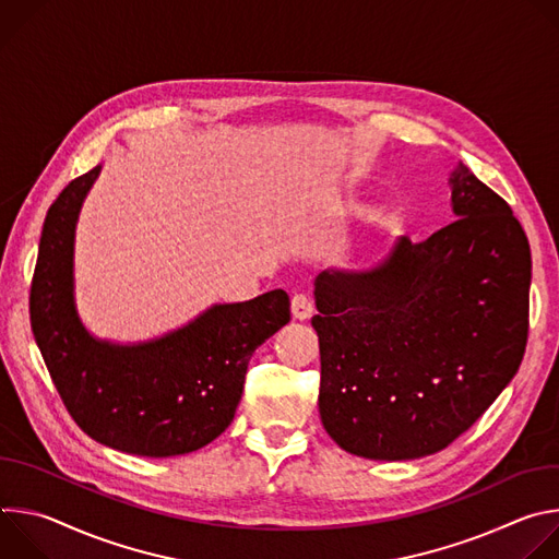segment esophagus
I'll list each match as a JSON object with an SVG mask.
<instances>
[{"instance_id":"1","label":"esophagus","mask_w":559,"mask_h":559,"mask_svg":"<svg viewBox=\"0 0 559 559\" xmlns=\"http://www.w3.org/2000/svg\"><path fill=\"white\" fill-rule=\"evenodd\" d=\"M313 313V302L307 294H294L292 296V316L296 321H307Z\"/></svg>"}]
</instances>
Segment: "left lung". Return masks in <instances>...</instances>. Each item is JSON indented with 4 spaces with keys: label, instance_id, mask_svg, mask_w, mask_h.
<instances>
[{
    "label": "left lung",
    "instance_id": "1",
    "mask_svg": "<svg viewBox=\"0 0 559 559\" xmlns=\"http://www.w3.org/2000/svg\"><path fill=\"white\" fill-rule=\"evenodd\" d=\"M449 183L453 223L420 243L403 238L378 267L313 281L318 412L354 455L414 460L449 447L524 358L528 238L464 164Z\"/></svg>",
    "mask_w": 559,
    "mask_h": 559
}]
</instances>
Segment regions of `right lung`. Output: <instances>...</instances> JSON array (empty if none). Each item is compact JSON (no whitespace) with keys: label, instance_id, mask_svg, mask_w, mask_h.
Segmentation results:
<instances>
[{"label":"right lung","instance_id":"right-lung-1","mask_svg":"<svg viewBox=\"0 0 559 559\" xmlns=\"http://www.w3.org/2000/svg\"><path fill=\"white\" fill-rule=\"evenodd\" d=\"M102 166L50 205L31 285V328L61 401L93 440L134 455L197 451L231 423L252 354L289 323V296L214 305L164 338L112 345L82 325L72 296L74 225Z\"/></svg>","mask_w":559,"mask_h":559}]
</instances>
